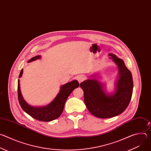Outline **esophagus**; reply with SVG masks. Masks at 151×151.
I'll list each match as a JSON object with an SVG mask.
<instances>
[{
	"label": "esophagus",
	"mask_w": 151,
	"mask_h": 151,
	"mask_svg": "<svg viewBox=\"0 0 151 151\" xmlns=\"http://www.w3.org/2000/svg\"><path fill=\"white\" fill-rule=\"evenodd\" d=\"M78 81L79 82V83H81V82H82L83 81H84L85 79V77L83 76V75H79V76H78L77 78H76Z\"/></svg>",
	"instance_id": "34e87169"
}]
</instances>
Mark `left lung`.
<instances>
[{
	"instance_id": "obj_1",
	"label": "left lung",
	"mask_w": 151,
	"mask_h": 151,
	"mask_svg": "<svg viewBox=\"0 0 151 151\" xmlns=\"http://www.w3.org/2000/svg\"><path fill=\"white\" fill-rule=\"evenodd\" d=\"M109 56L118 68L113 93L106 92L104 85L96 78L94 74L90 79L80 83L87 108L94 116L100 118H109L122 113L128 106L133 93V81L131 72L125 66L122 59L112 53L109 54Z\"/></svg>"
}]
</instances>
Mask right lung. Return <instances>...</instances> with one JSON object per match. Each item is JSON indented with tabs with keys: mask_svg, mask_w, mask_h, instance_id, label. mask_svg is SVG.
Here are the masks:
<instances>
[{
	"mask_svg": "<svg viewBox=\"0 0 151 151\" xmlns=\"http://www.w3.org/2000/svg\"><path fill=\"white\" fill-rule=\"evenodd\" d=\"M41 58L40 55H36L28 61V63L35 61ZM23 69H21L19 78L22 76ZM79 86V82L76 80H73L60 87L59 93L54 100L48 104L44 106H32L29 104L24 99L21 93L19 79L18 80V98L19 104L24 112L32 118L41 121L48 122L58 118L62 114L64 104L67 99L72 92Z\"/></svg>",
	"mask_w": 151,
	"mask_h": 151,
	"instance_id": "add662e5",
	"label": "right lung"
}]
</instances>
